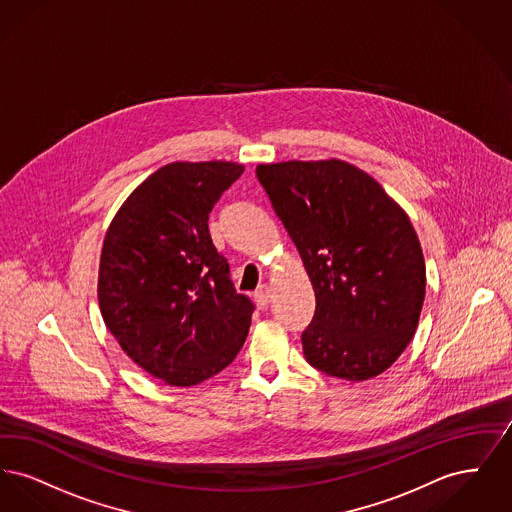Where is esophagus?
<instances>
[{
    "label": "esophagus",
    "instance_id": "esophagus-1",
    "mask_svg": "<svg viewBox=\"0 0 512 512\" xmlns=\"http://www.w3.org/2000/svg\"><path fill=\"white\" fill-rule=\"evenodd\" d=\"M255 301L261 305V307H268V303H270V288L268 286H259L257 288V292H255Z\"/></svg>",
    "mask_w": 512,
    "mask_h": 512
}]
</instances>
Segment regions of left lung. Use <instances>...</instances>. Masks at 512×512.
Instances as JSON below:
<instances>
[{"label": "left lung", "instance_id": "8db88e82", "mask_svg": "<svg viewBox=\"0 0 512 512\" xmlns=\"http://www.w3.org/2000/svg\"><path fill=\"white\" fill-rule=\"evenodd\" d=\"M255 174L315 290L301 336L307 363L347 382L376 378L409 345L424 303L426 265L409 215L341 159L257 165Z\"/></svg>", "mask_w": 512, "mask_h": 512}]
</instances>
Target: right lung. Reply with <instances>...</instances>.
<instances>
[{
    "instance_id": "right-lung-1",
    "label": "right lung",
    "mask_w": 512,
    "mask_h": 512,
    "mask_svg": "<svg viewBox=\"0 0 512 512\" xmlns=\"http://www.w3.org/2000/svg\"><path fill=\"white\" fill-rule=\"evenodd\" d=\"M244 172L230 161L161 167L124 199L99 257V311L122 351L153 378L190 388L244 345L253 305L236 293L209 213Z\"/></svg>"
}]
</instances>
